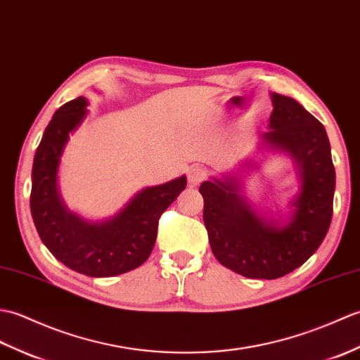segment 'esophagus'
Returning a JSON list of instances; mask_svg holds the SVG:
<instances>
[{
    "label": "esophagus",
    "mask_w": 360,
    "mask_h": 360,
    "mask_svg": "<svg viewBox=\"0 0 360 360\" xmlns=\"http://www.w3.org/2000/svg\"><path fill=\"white\" fill-rule=\"evenodd\" d=\"M205 177H206V171L200 165H194L188 169V183L191 186L200 185Z\"/></svg>",
    "instance_id": "1"
}]
</instances>
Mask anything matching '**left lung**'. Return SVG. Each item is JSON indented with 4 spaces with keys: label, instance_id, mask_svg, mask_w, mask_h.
<instances>
[{
    "label": "left lung",
    "instance_id": "left-lung-1",
    "mask_svg": "<svg viewBox=\"0 0 360 360\" xmlns=\"http://www.w3.org/2000/svg\"><path fill=\"white\" fill-rule=\"evenodd\" d=\"M269 95L274 109L259 145L294 162L299 191L288 205L290 212L276 219L254 210L240 179L242 169L257 167L251 160L240 165V174L212 177L198 191L215 259L240 276L273 281L302 266L323 242L333 217L336 172L323 124L294 98Z\"/></svg>",
    "mask_w": 360,
    "mask_h": 360
}]
</instances>
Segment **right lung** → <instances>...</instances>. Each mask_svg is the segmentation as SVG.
<instances>
[{
  "label": "right lung",
  "instance_id": "add662e5",
  "mask_svg": "<svg viewBox=\"0 0 360 360\" xmlns=\"http://www.w3.org/2000/svg\"><path fill=\"white\" fill-rule=\"evenodd\" d=\"M87 105L84 97L68 101L47 124L32 166L30 212L39 238L63 265L89 277H112L146 262L160 215L186 188V177L143 188L105 220L72 212L60 195L58 167L69 137L87 115Z\"/></svg>",
  "mask_w": 360,
  "mask_h": 360
}]
</instances>
